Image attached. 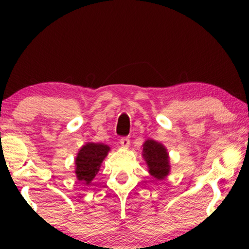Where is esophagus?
<instances>
[{
	"label": "esophagus",
	"instance_id": "esophagus-1",
	"mask_svg": "<svg viewBox=\"0 0 249 249\" xmlns=\"http://www.w3.org/2000/svg\"><path fill=\"white\" fill-rule=\"evenodd\" d=\"M120 145L122 147H128L130 145V139H129V137H122L120 139Z\"/></svg>",
	"mask_w": 249,
	"mask_h": 249
}]
</instances>
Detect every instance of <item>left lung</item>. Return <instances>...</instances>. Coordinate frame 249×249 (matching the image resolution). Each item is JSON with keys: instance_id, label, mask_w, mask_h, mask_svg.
Returning a JSON list of instances; mask_svg holds the SVG:
<instances>
[{"instance_id": "left-lung-1", "label": "left lung", "mask_w": 249, "mask_h": 249, "mask_svg": "<svg viewBox=\"0 0 249 249\" xmlns=\"http://www.w3.org/2000/svg\"><path fill=\"white\" fill-rule=\"evenodd\" d=\"M144 158L147 162L148 171L156 179H163L169 175L170 165L168 153L164 146L155 141H146L144 144Z\"/></svg>"}]
</instances>
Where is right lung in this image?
I'll return each instance as SVG.
<instances>
[{
	"instance_id": "add662e5",
	"label": "right lung",
	"mask_w": 249,
	"mask_h": 249,
	"mask_svg": "<svg viewBox=\"0 0 249 249\" xmlns=\"http://www.w3.org/2000/svg\"><path fill=\"white\" fill-rule=\"evenodd\" d=\"M108 151L110 147L104 144L88 142L83 146L76 158V175L78 180L89 185L100 170L101 163L107 155Z\"/></svg>"
}]
</instances>
